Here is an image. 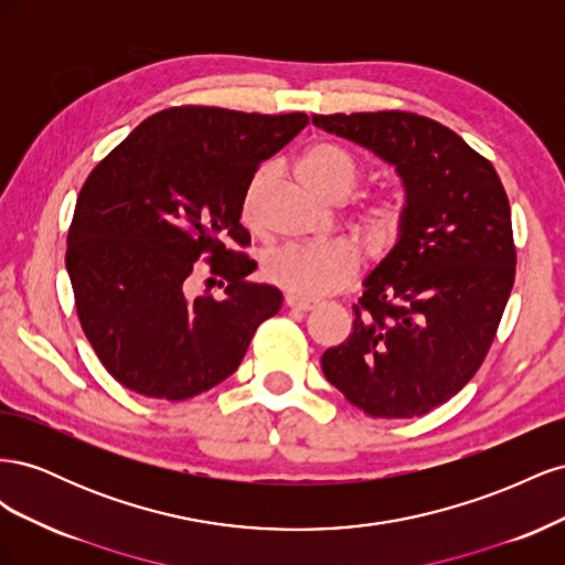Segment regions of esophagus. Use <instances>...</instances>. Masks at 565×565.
Masks as SVG:
<instances>
[{"label": "esophagus", "instance_id": "esophagus-1", "mask_svg": "<svg viewBox=\"0 0 565 565\" xmlns=\"http://www.w3.org/2000/svg\"><path fill=\"white\" fill-rule=\"evenodd\" d=\"M285 306L287 309H292V311H299V313H309V311H316L318 306H320V301H316V299H301V297H285Z\"/></svg>", "mask_w": 565, "mask_h": 565}]
</instances>
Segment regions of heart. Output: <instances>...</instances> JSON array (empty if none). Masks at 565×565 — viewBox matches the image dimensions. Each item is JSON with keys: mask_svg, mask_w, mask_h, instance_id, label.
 Instances as JSON below:
<instances>
[{"mask_svg": "<svg viewBox=\"0 0 565 565\" xmlns=\"http://www.w3.org/2000/svg\"><path fill=\"white\" fill-rule=\"evenodd\" d=\"M299 179L313 195L328 202L347 200L361 181V164L347 148L316 143L299 160ZM270 183V167L256 172L245 191L243 214L247 224L259 218L262 200ZM405 210L396 200H374L361 212V233L372 249H386L403 231ZM264 278L292 297L320 299L349 285L355 276V256L339 245L280 247L264 256Z\"/></svg>", "mask_w": 565, "mask_h": 565, "instance_id": "heart-1", "label": "heart"}]
</instances>
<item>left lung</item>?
<instances>
[{
	"label": "left lung",
	"instance_id": "1",
	"mask_svg": "<svg viewBox=\"0 0 565 565\" xmlns=\"http://www.w3.org/2000/svg\"><path fill=\"white\" fill-rule=\"evenodd\" d=\"M313 125L396 167L405 188L398 243L365 278L353 332L322 353V372L370 417H422L481 367L514 287L504 185L429 117L337 113L313 115Z\"/></svg>",
	"mask_w": 565,
	"mask_h": 565
}]
</instances>
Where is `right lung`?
Wrapping results in <instances>:
<instances>
[{
  "label": "right lung",
  "instance_id": "right-lung-1",
  "mask_svg": "<svg viewBox=\"0 0 565 565\" xmlns=\"http://www.w3.org/2000/svg\"><path fill=\"white\" fill-rule=\"evenodd\" d=\"M309 115L207 106L150 115L84 181L65 266L82 330L98 361L129 391L185 401L237 370L282 292L247 282L256 268L241 224L245 191L264 160ZM204 255L225 299L190 297Z\"/></svg>",
  "mask_w": 565,
  "mask_h": 565
}]
</instances>
